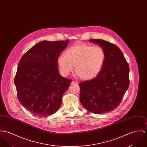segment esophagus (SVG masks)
I'll return each mask as SVG.
<instances>
[{"label": "esophagus", "mask_w": 147, "mask_h": 147, "mask_svg": "<svg viewBox=\"0 0 147 147\" xmlns=\"http://www.w3.org/2000/svg\"><path fill=\"white\" fill-rule=\"evenodd\" d=\"M78 83H79V82H78V81H75V80H73V81H72V82H71L72 84H78Z\"/></svg>", "instance_id": "obj_1"}]
</instances>
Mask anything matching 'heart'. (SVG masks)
Listing matches in <instances>:
<instances>
[{
  "label": "heart",
  "mask_w": 147,
  "mask_h": 147,
  "mask_svg": "<svg viewBox=\"0 0 147 147\" xmlns=\"http://www.w3.org/2000/svg\"><path fill=\"white\" fill-rule=\"evenodd\" d=\"M106 61V53L100 46L77 44L68 48L66 55L59 54L57 63L61 74L67 76L75 69L77 75L91 79L102 71Z\"/></svg>",
  "instance_id": "obj_1"
}]
</instances>
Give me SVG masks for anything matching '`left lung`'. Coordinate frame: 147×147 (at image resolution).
I'll return each mask as SVG.
<instances>
[{
  "instance_id": "left-lung-1",
  "label": "left lung",
  "mask_w": 147,
  "mask_h": 147,
  "mask_svg": "<svg viewBox=\"0 0 147 147\" xmlns=\"http://www.w3.org/2000/svg\"><path fill=\"white\" fill-rule=\"evenodd\" d=\"M105 51L106 61L100 72L93 79L81 82L80 101L86 109L95 114L116 108L127 90L129 66L120 48L102 39H91Z\"/></svg>"
}]
</instances>
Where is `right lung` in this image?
I'll return each mask as SVG.
<instances>
[{
    "mask_svg": "<svg viewBox=\"0 0 147 147\" xmlns=\"http://www.w3.org/2000/svg\"><path fill=\"white\" fill-rule=\"evenodd\" d=\"M69 40L42 41L21 58L14 78L19 102L31 114L45 117L55 113L72 81L60 75L58 56Z\"/></svg>",
    "mask_w": 147,
    "mask_h": 147,
    "instance_id": "obj_1",
    "label": "right lung"
}]
</instances>
